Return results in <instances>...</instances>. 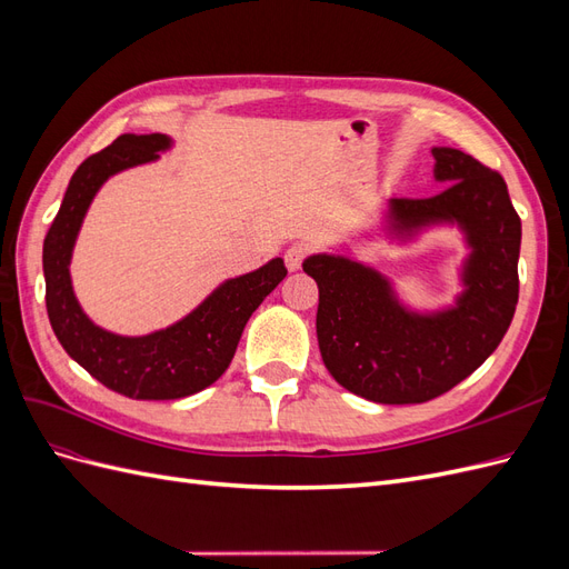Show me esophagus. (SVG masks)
I'll return each instance as SVG.
<instances>
[{"label": "esophagus", "mask_w": 569, "mask_h": 569, "mask_svg": "<svg viewBox=\"0 0 569 569\" xmlns=\"http://www.w3.org/2000/svg\"><path fill=\"white\" fill-rule=\"evenodd\" d=\"M311 253V247L308 244H303V242H299V244H291L289 249H287V253H284V263H287V268L295 272V270H299L301 268V263L306 261V256Z\"/></svg>", "instance_id": "esophagus-1"}]
</instances>
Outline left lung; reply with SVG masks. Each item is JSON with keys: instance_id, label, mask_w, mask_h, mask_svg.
<instances>
[{"instance_id": "obj_1", "label": "left lung", "mask_w": 569, "mask_h": 569, "mask_svg": "<svg viewBox=\"0 0 569 569\" xmlns=\"http://www.w3.org/2000/svg\"><path fill=\"white\" fill-rule=\"evenodd\" d=\"M435 178L449 182L427 199H391L393 228L458 222L472 253L458 306L410 313L380 272L343 256H311L318 282V343L335 380L375 403H425L470 377L506 337L520 297L522 222L501 173L451 147L432 149Z\"/></svg>"}]
</instances>
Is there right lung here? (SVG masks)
Returning a JSON list of instances; mask_svg holds the SVG:
<instances>
[{
    "label": "right lung",
    "instance_id": "right-lung-1",
    "mask_svg": "<svg viewBox=\"0 0 569 569\" xmlns=\"http://www.w3.org/2000/svg\"><path fill=\"white\" fill-rule=\"evenodd\" d=\"M168 147L170 140L159 132L120 134L84 159L68 182L42 249L47 316L61 347L94 380L140 401L184 399L213 385L228 370L247 320L287 274L282 258H272L263 268L220 284L180 322L147 337L111 335L82 313L68 266L97 189L120 170L159 159Z\"/></svg>",
    "mask_w": 569,
    "mask_h": 569
}]
</instances>
